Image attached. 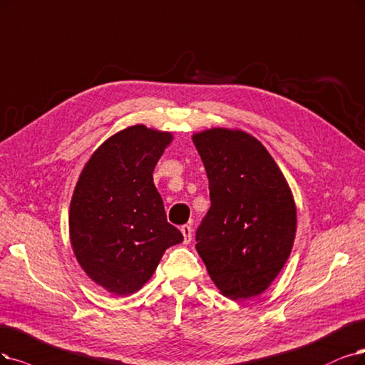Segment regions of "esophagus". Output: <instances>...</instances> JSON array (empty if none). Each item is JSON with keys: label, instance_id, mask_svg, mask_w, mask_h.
<instances>
[{"label": "esophagus", "instance_id": "esophagus-1", "mask_svg": "<svg viewBox=\"0 0 365 365\" xmlns=\"http://www.w3.org/2000/svg\"><path fill=\"white\" fill-rule=\"evenodd\" d=\"M180 232H182V235H183V244H190L191 239H192L191 225H182Z\"/></svg>", "mask_w": 365, "mask_h": 365}]
</instances>
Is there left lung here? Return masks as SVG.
<instances>
[{
  "label": "left lung",
  "instance_id": "8db88e82",
  "mask_svg": "<svg viewBox=\"0 0 365 365\" xmlns=\"http://www.w3.org/2000/svg\"><path fill=\"white\" fill-rule=\"evenodd\" d=\"M192 141L210 192L195 248L224 296L252 298L271 286L292 252V191L274 158L252 135L213 128L195 133Z\"/></svg>",
  "mask_w": 365,
  "mask_h": 365
}]
</instances>
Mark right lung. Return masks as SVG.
<instances>
[{
  "label": "right lung",
  "mask_w": 365,
  "mask_h": 365,
  "mask_svg": "<svg viewBox=\"0 0 365 365\" xmlns=\"http://www.w3.org/2000/svg\"><path fill=\"white\" fill-rule=\"evenodd\" d=\"M170 132L135 125L117 132L91 155L71 201L69 232L84 272L117 296L138 292L165 250L183 235L167 221L153 170Z\"/></svg>",
  "instance_id": "add662e5"
}]
</instances>
